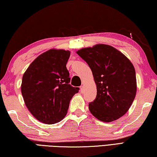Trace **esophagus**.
I'll list each match as a JSON object with an SVG mask.
<instances>
[{
  "label": "esophagus",
  "mask_w": 157,
  "mask_h": 157,
  "mask_svg": "<svg viewBox=\"0 0 157 157\" xmlns=\"http://www.w3.org/2000/svg\"><path fill=\"white\" fill-rule=\"evenodd\" d=\"M84 91V86H80V92H81V93H83Z\"/></svg>",
  "instance_id": "1"
}]
</instances>
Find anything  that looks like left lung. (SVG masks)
Listing matches in <instances>:
<instances>
[{"label":"left lung","instance_id":"left-lung-1","mask_svg":"<svg viewBox=\"0 0 157 157\" xmlns=\"http://www.w3.org/2000/svg\"><path fill=\"white\" fill-rule=\"evenodd\" d=\"M77 54L88 63L97 85L96 98L89 104L91 113L105 122L124 115L136 93L132 63L116 48L106 44L82 48Z\"/></svg>","mask_w":157,"mask_h":157}]
</instances>
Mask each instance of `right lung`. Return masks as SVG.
<instances>
[{
    "mask_svg": "<svg viewBox=\"0 0 157 157\" xmlns=\"http://www.w3.org/2000/svg\"><path fill=\"white\" fill-rule=\"evenodd\" d=\"M70 52L51 49L30 64L22 78L21 94L25 106L44 124L58 122L65 116L72 97L79 88L69 84L66 64Z\"/></svg>",
    "mask_w": 157,
    "mask_h": 157,
    "instance_id": "1",
    "label": "right lung"
}]
</instances>
